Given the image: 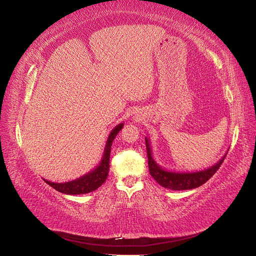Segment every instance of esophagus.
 Segmentation results:
<instances>
[{
  "mask_svg": "<svg viewBox=\"0 0 256 256\" xmlns=\"http://www.w3.org/2000/svg\"><path fill=\"white\" fill-rule=\"evenodd\" d=\"M136 119H137V117H136Z\"/></svg>",
  "mask_w": 256,
  "mask_h": 256,
  "instance_id": "obj_1",
  "label": "esophagus"
}]
</instances>
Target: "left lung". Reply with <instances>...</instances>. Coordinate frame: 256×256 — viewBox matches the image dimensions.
<instances>
[{"mask_svg":"<svg viewBox=\"0 0 256 256\" xmlns=\"http://www.w3.org/2000/svg\"><path fill=\"white\" fill-rule=\"evenodd\" d=\"M146 146L150 174L160 186L168 189H172V190H188V189H194L203 185L215 174V172L219 169L226 155V153L224 158L208 169L194 172H176L162 169L160 164L154 160L150 140L148 137H146Z\"/></svg>","mask_w":256,"mask_h":256,"instance_id":"left-lung-1","label":"left lung"}]
</instances>
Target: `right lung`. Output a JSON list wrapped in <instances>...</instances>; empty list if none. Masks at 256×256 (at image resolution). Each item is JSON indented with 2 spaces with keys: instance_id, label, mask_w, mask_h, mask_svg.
I'll list each match as a JSON object with an SVG mask.
<instances>
[{
  "instance_id": "obj_1",
  "label": "right lung",
  "mask_w": 256,
  "mask_h": 256,
  "mask_svg": "<svg viewBox=\"0 0 256 256\" xmlns=\"http://www.w3.org/2000/svg\"><path fill=\"white\" fill-rule=\"evenodd\" d=\"M123 128V123H120L117 126H114L110 132V134L107 138L105 144V149L103 153V158L98 166L85 176H80L76 180H70L67 183H53L50 180H44L46 183L53 187L55 190L66 194H83L92 192L100 187L107 178L110 171V148L112 144V140L116 138L120 130Z\"/></svg>"
}]
</instances>
